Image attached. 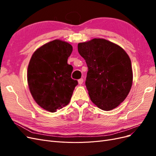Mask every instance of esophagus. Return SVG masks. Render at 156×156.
Segmentation results:
<instances>
[{"instance_id":"34e87169","label":"esophagus","mask_w":156,"mask_h":156,"mask_svg":"<svg viewBox=\"0 0 156 156\" xmlns=\"http://www.w3.org/2000/svg\"><path fill=\"white\" fill-rule=\"evenodd\" d=\"M83 79H79L78 80V83H79V84H83Z\"/></svg>"}]
</instances>
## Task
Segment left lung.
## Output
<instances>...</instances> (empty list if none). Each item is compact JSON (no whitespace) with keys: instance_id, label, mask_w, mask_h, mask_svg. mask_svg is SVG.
Returning <instances> with one entry per match:
<instances>
[{"instance_id":"8db88e82","label":"left lung","mask_w":156,"mask_h":156,"mask_svg":"<svg viewBox=\"0 0 156 156\" xmlns=\"http://www.w3.org/2000/svg\"><path fill=\"white\" fill-rule=\"evenodd\" d=\"M88 67L85 84L91 101L111 111L126 98L133 83L131 60L121 47L103 38L78 44Z\"/></svg>"}]
</instances>
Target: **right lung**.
Masks as SVG:
<instances>
[{"label":"right lung","mask_w":156,"mask_h":156,"mask_svg":"<svg viewBox=\"0 0 156 156\" xmlns=\"http://www.w3.org/2000/svg\"><path fill=\"white\" fill-rule=\"evenodd\" d=\"M73 48L66 41L55 40L37 49L30 60L27 81L34 101L54 112L70 101L77 80L71 77L72 66L68 58Z\"/></svg>","instance_id":"1"}]
</instances>
